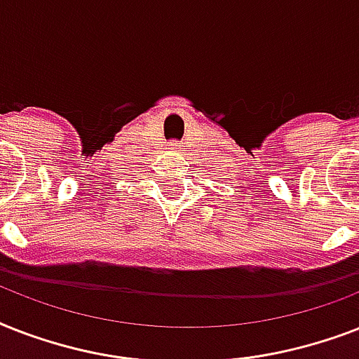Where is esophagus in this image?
I'll list each match as a JSON object with an SVG mask.
<instances>
[{
  "label": "esophagus",
  "mask_w": 359,
  "mask_h": 359,
  "mask_svg": "<svg viewBox=\"0 0 359 359\" xmlns=\"http://www.w3.org/2000/svg\"><path fill=\"white\" fill-rule=\"evenodd\" d=\"M169 149H171L173 152H177L180 149V145H179V143H169Z\"/></svg>",
  "instance_id": "obj_1"
}]
</instances>
